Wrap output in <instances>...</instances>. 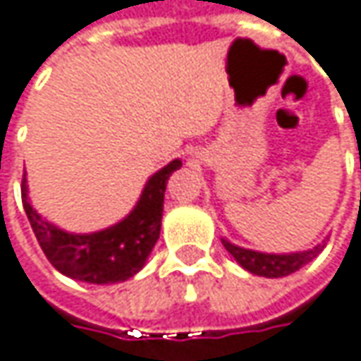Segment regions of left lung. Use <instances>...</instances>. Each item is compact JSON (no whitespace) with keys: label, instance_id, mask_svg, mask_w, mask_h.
I'll return each instance as SVG.
<instances>
[{"label":"left lung","instance_id":"left-lung-1","mask_svg":"<svg viewBox=\"0 0 361 361\" xmlns=\"http://www.w3.org/2000/svg\"><path fill=\"white\" fill-rule=\"evenodd\" d=\"M223 246L225 250L246 269L254 275H260V277L277 279V277H287L295 271H300L304 264H308L312 258H316L322 250V244H318L312 250L306 252H298V254H262V252H254V250H246V247L233 246L231 242L223 240Z\"/></svg>","mask_w":361,"mask_h":361}]
</instances>
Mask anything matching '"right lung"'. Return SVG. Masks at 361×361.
<instances>
[{"mask_svg": "<svg viewBox=\"0 0 361 361\" xmlns=\"http://www.w3.org/2000/svg\"><path fill=\"white\" fill-rule=\"evenodd\" d=\"M180 167L181 161L176 159L157 171L145 185L136 209L121 223L99 233L74 235L51 225L30 207L26 180H22V204L39 246L61 275L94 285L119 283L134 277L145 267L148 254L157 244L161 233L165 185L169 176Z\"/></svg>", "mask_w": 361, "mask_h": 361, "instance_id": "add662e5", "label": "right lung"}]
</instances>
